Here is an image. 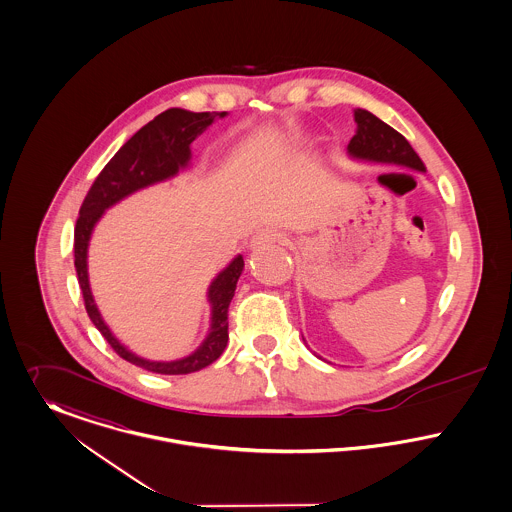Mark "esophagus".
Masks as SVG:
<instances>
[{"label": "esophagus", "mask_w": 512, "mask_h": 512, "mask_svg": "<svg viewBox=\"0 0 512 512\" xmlns=\"http://www.w3.org/2000/svg\"><path fill=\"white\" fill-rule=\"evenodd\" d=\"M282 240H284V236H282L280 232H276V230H263V232H259V234L253 238V243H272V241Z\"/></svg>", "instance_id": "34e87169"}]
</instances>
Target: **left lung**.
I'll list each match as a JSON object with an SVG mask.
<instances>
[{"instance_id":"1","label":"left lung","mask_w":512,"mask_h":512,"mask_svg":"<svg viewBox=\"0 0 512 512\" xmlns=\"http://www.w3.org/2000/svg\"><path fill=\"white\" fill-rule=\"evenodd\" d=\"M358 131L348 143V152L356 158L398 164L412 170L425 172V164L421 162L418 152L391 125L379 120L367 110H356L354 114Z\"/></svg>"}]
</instances>
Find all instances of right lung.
Listing matches in <instances>:
<instances>
[{
	"label": "right lung",
	"mask_w": 512,
	"mask_h": 512,
	"mask_svg": "<svg viewBox=\"0 0 512 512\" xmlns=\"http://www.w3.org/2000/svg\"><path fill=\"white\" fill-rule=\"evenodd\" d=\"M216 116H226V112H187L181 108H170L158 114L154 120L141 127L114 158L102 168L81 205L79 218L75 224V269L79 286L83 292L85 309L91 317L94 327L108 340L114 352L133 365H139L152 373L162 375H185L199 371L212 361L218 360L228 344V307L234 298L236 284L243 271V257L238 255L224 271L220 272L209 288V301L212 305L211 332L203 346L180 361H149L137 358L129 350H125L120 342L112 336L106 323L102 321L89 288L87 274V247L91 240L92 228L102 212L114 203H118L125 195L147 187L154 181L166 180L183 168L189 160V145L195 137L211 125Z\"/></svg>",
	"instance_id": "obj_1"
}]
</instances>
